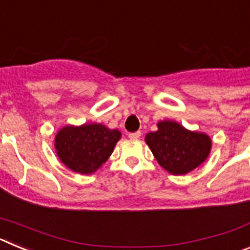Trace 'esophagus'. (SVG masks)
I'll return each instance as SVG.
<instances>
[{
    "mask_svg": "<svg viewBox=\"0 0 250 250\" xmlns=\"http://www.w3.org/2000/svg\"><path fill=\"white\" fill-rule=\"evenodd\" d=\"M141 136V132L140 131H136V132H130L129 134V138L131 139V140H138L139 138Z\"/></svg>",
    "mask_w": 250,
    "mask_h": 250,
    "instance_id": "34e87169",
    "label": "esophagus"
}]
</instances>
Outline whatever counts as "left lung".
<instances>
[{
  "instance_id": "left-lung-1",
  "label": "left lung",
  "mask_w": 250,
  "mask_h": 250,
  "mask_svg": "<svg viewBox=\"0 0 250 250\" xmlns=\"http://www.w3.org/2000/svg\"><path fill=\"white\" fill-rule=\"evenodd\" d=\"M145 143L159 165L173 175H185L202 165L211 150L210 136L191 131L173 120L158 123V130L147 132Z\"/></svg>"
}]
</instances>
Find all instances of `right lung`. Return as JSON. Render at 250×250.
<instances>
[{"label": "right lung", "mask_w": 250, "mask_h": 250, "mask_svg": "<svg viewBox=\"0 0 250 250\" xmlns=\"http://www.w3.org/2000/svg\"><path fill=\"white\" fill-rule=\"evenodd\" d=\"M121 139V132L103 124L66 125L55 136L59 159L75 173L89 175L98 171L107 161Z\"/></svg>", "instance_id": "obj_1"}]
</instances>
